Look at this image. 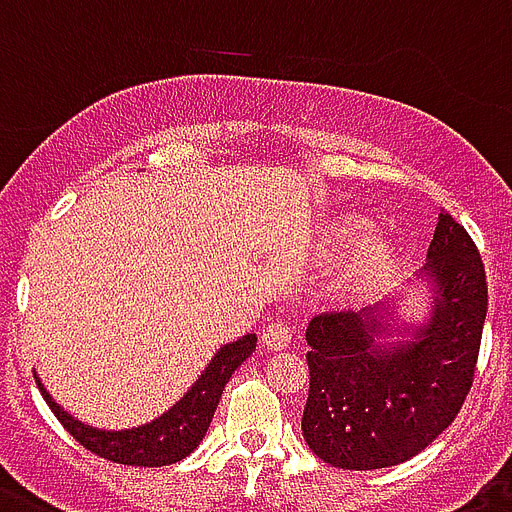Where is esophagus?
Returning a JSON list of instances; mask_svg holds the SVG:
<instances>
[{
  "instance_id": "34e87169",
  "label": "esophagus",
  "mask_w": 512,
  "mask_h": 512,
  "mask_svg": "<svg viewBox=\"0 0 512 512\" xmlns=\"http://www.w3.org/2000/svg\"><path fill=\"white\" fill-rule=\"evenodd\" d=\"M291 338H294V333H291V328L286 322H270L268 328L263 330V343L273 351L286 349L291 343Z\"/></svg>"
}]
</instances>
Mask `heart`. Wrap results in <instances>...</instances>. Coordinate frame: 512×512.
I'll return each instance as SVG.
<instances>
[{
  "label": "heart",
  "mask_w": 512,
  "mask_h": 512,
  "mask_svg": "<svg viewBox=\"0 0 512 512\" xmlns=\"http://www.w3.org/2000/svg\"><path fill=\"white\" fill-rule=\"evenodd\" d=\"M372 226V221L364 216H356V213H349V216H341L330 231L325 234V249L336 252V249L349 247L354 244L359 236H364ZM390 257V244L382 239V236H367L359 247L349 255V260L341 265L336 276V289L343 291V294H354V291L364 289L372 278L385 268Z\"/></svg>",
  "instance_id": "heart-1"
}]
</instances>
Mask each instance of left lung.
Here are the masks:
<instances>
[{
	"label": "left lung",
	"instance_id": "left-lung-1",
	"mask_svg": "<svg viewBox=\"0 0 512 512\" xmlns=\"http://www.w3.org/2000/svg\"><path fill=\"white\" fill-rule=\"evenodd\" d=\"M403 289H424V317L403 320L401 291L309 320L302 432L330 466L375 471L406 463L453 424L471 390L487 276L471 236L445 210L427 265Z\"/></svg>",
	"mask_w": 512,
	"mask_h": 512
}]
</instances>
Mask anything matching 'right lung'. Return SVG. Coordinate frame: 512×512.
Wrapping results in <instances>:
<instances>
[{
  "label": "right lung",
  "mask_w": 512,
  "mask_h": 512,
  "mask_svg": "<svg viewBox=\"0 0 512 512\" xmlns=\"http://www.w3.org/2000/svg\"><path fill=\"white\" fill-rule=\"evenodd\" d=\"M255 346V333L223 343L221 349L213 354L208 367L192 382V388L169 411H163L153 422L130 429H101L88 422H80L77 416L64 409L62 403L51 398L41 377L36 372L33 375H36L38 390L44 395V401L49 403V409L54 411V416L90 453L101 455L106 461L124 463V466H171V463L187 458L203 442L226 382L234 375V369L252 356Z\"/></svg>",
  "instance_id": "obj_1"
}]
</instances>
